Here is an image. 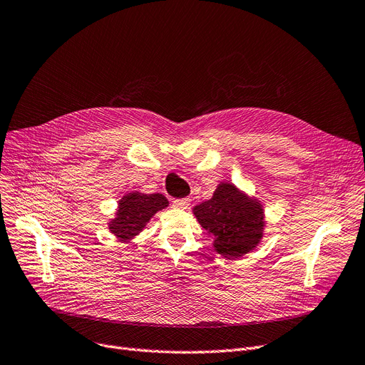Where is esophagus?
Here are the masks:
<instances>
[{
	"label": "esophagus",
	"instance_id": "1",
	"mask_svg": "<svg viewBox=\"0 0 365 365\" xmlns=\"http://www.w3.org/2000/svg\"><path fill=\"white\" fill-rule=\"evenodd\" d=\"M172 203H173V207H177L180 210H187L188 207H190V199H188V197L175 199Z\"/></svg>",
	"mask_w": 365,
	"mask_h": 365
}]
</instances>
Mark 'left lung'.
Instances as JSON below:
<instances>
[{"instance_id":"1","label":"left lung","mask_w":365,"mask_h":365,"mask_svg":"<svg viewBox=\"0 0 365 365\" xmlns=\"http://www.w3.org/2000/svg\"><path fill=\"white\" fill-rule=\"evenodd\" d=\"M199 225L214 238V250L226 259L253 252L264 238L265 212L260 200L232 182H220L210 200L193 208Z\"/></svg>"}]
</instances>
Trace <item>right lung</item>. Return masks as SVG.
<instances>
[{
    "label": "right lung",
    "mask_w": 365,
    "mask_h": 365,
    "mask_svg": "<svg viewBox=\"0 0 365 365\" xmlns=\"http://www.w3.org/2000/svg\"><path fill=\"white\" fill-rule=\"evenodd\" d=\"M169 205L168 199L160 195H145L140 192L125 193L120 202L115 217L108 223L109 230L120 241H130L138 237L153 215Z\"/></svg>",
    "instance_id": "1"
}]
</instances>
